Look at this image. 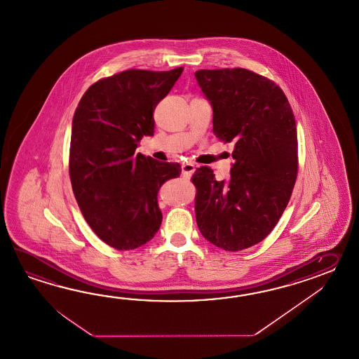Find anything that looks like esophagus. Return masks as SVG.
Here are the masks:
<instances>
[{
    "label": "esophagus",
    "instance_id": "1",
    "mask_svg": "<svg viewBox=\"0 0 359 359\" xmlns=\"http://www.w3.org/2000/svg\"><path fill=\"white\" fill-rule=\"evenodd\" d=\"M195 165L192 164V163H184L182 165V175L184 177H187V178H190L192 175H194V172H195Z\"/></svg>",
    "mask_w": 359,
    "mask_h": 359
}]
</instances>
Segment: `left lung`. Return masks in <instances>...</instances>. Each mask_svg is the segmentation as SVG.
I'll return each mask as SVG.
<instances>
[{
	"label": "left lung",
	"mask_w": 359,
	"mask_h": 359,
	"mask_svg": "<svg viewBox=\"0 0 359 359\" xmlns=\"http://www.w3.org/2000/svg\"><path fill=\"white\" fill-rule=\"evenodd\" d=\"M213 109V132L235 142L229 178L196 169L195 213L201 235L227 252L263 241L275 229L298 173V136L290 104L271 79L243 68L198 70Z\"/></svg>",
	"instance_id": "obj_1"
}]
</instances>
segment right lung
<instances>
[{
  "mask_svg": "<svg viewBox=\"0 0 359 359\" xmlns=\"http://www.w3.org/2000/svg\"><path fill=\"white\" fill-rule=\"evenodd\" d=\"M183 68L130 69L84 92L72 123L69 173L76 203L97 236L118 250L150 241L163 214L158 192L181 175L178 163L136 154L154 135L153 113Z\"/></svg>",
  "mask_w": 359,
  "mask_h": 359,
  "instance_id": "1",
  "label": "right lung"
}]
</instances>
